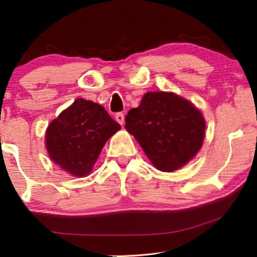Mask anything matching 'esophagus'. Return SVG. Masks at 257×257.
<instances>
[{
    "label": "esophagus",
    "instance_id": "1",
    "mask_svg": "<svg viewBox=\"0 0 257 257\" xmlns=\"http://www.w3.org/2000/svg\"><path fill=\"white\" fill-rule=\"evenodd\" d=\"M115 120H117L120 125L124 124V113H121V112L115 113Z\"/></svg>",
    "mask_w": 257,
    "mask_h": 257
}]
</instances>
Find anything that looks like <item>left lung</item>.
<instances>
[{
  "instance_id": "obj_1",
  "label": "left lung",
  "mask_w": 257,
  "mask_h": 257,
  "mask_svg": "<svg viewBox=\"0 0 257 257\" xmlns=\"http://www.w3.org/2000/svg\"><path fill=\"white\" fill-rule=\"evenodd\" d=\"M125 121V128L164 172L177 171L194 158L205 136L201 112L170 92H147L139 106L127 112Z\"/></svg>"
}]
</instances>
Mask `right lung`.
I'll use <instances>...</instances> for the list:
<instances>
[{
    "instance_id": "obj_1",
    "label": "right lung",
    "mask_w": 257,
    "mask_h": 257,
    "mask_svg": "<svg viewBox=\"0 0 257 257\" xmlns=\"http://www.w3.org/2000/svg\"><path fill=\"white\" fill-rule=\"evenodd\" d=\"M119 128L101 105L79 98L49 125L45 135L49 156L70 174L85 177L104 144Z\"/></svg>"
}]
</instances>
